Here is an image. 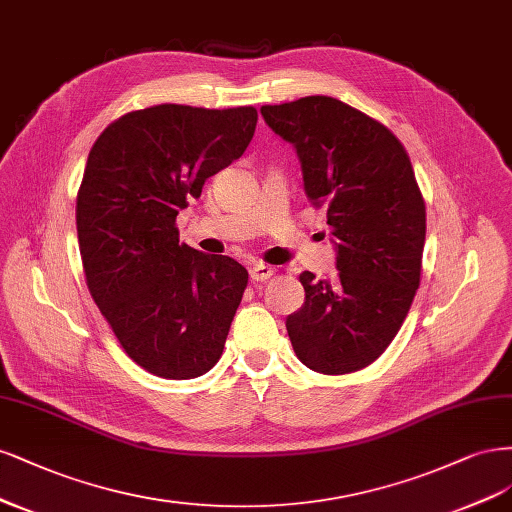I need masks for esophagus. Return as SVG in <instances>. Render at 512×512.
Here are the masks:
<instances>
[{
    "label": "esophagus",
    "instance_id": "34e87169",
    "mask_svg": "<svg viewBox=\"0 0 512 512\" xmlns=\"http://www.w3.org/2000/svg\"><path fill=\"white\" fill-rule=\"evenodd\" d=\"M274 274V268L268 266V263H255L251 268V278L257 280V283H263V280H268Z\"/></svg>",
    "mask_w": 512,
    "mask_h": 512
}]
</instances>
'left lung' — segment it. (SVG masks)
<instances>
[{"label":"left lung","mask_w":512,"mask_h":512,"mask_svg":"<svg viewBox=\"0 0 512 512\" xmlns=\"http://www.w3.org/2000/svg\"><path fill=\"white\" fill-rule=\"evenodd\" d=\"M298 151L304 189L327 208L336 238L332 280L302 272L304 306L287 317L293 351L321 374H349L385 353L421 283L425 202L404 144L336 97L261 106Z\"/></svg>","instance_id":"left-lung-1"}]
</instances>
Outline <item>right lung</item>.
Returning a JSON list of instances; mask_svg holds the SVG:
<instances>
[{
  "mask_svg": "<svg viewBox=\"0 0 512 512\" xmlns=\"http://www.w3.org/2000/svg\"><path fill=\"white\" fill-rule=\"evenodd\" d=\"M257 110L159 104L112 121L76 195L93 302L140 368L187 381L217 364L249 272L178 240L176 214L206 178L242 157Z\"/></svg>",
  "mask_w": 512,
  "mask_h": 512,
  "instance_id": "obj_1",
  "label": "right lung"
}]
</instances>
